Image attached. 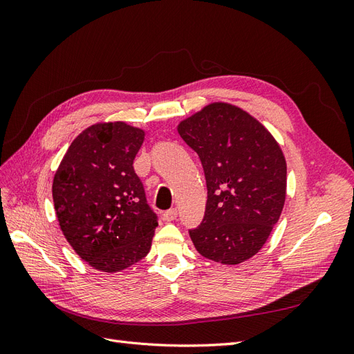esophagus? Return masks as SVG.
<instances>
[{
  "label": "esophagus",
  "instance_id": "1",
  "mask_svg": "<svg viewBox=\"0 0 354 354\" xmlns=\"http://www.w3.org/2000/svg\"><path fill=\"white\" fill-rule=\"evenodd\" d=\"M162 217H164L165 221H173V220H176V218H177V209H176V208H169L168 211H165V212L162 214Z\"/></svg>",
  "mask_w": 354,
  "mask_h": 354
}]
</instances>
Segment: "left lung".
<instances>
[{
    "mask_svg": "<svg viewBox=\"0 0 354 354\" xmlns=\"http://www.w3.org/2000/svg\"><path fill=\"white\" fill-rule=\"evenodd\" d=\"M181 138L198 153L207 180L203 218L189 234L201 255L239 264L261 250L281 217L286 162L267 128L229 103H211L181 121Z\"/></svg>",
    "mask_w": 354,
    "mask_h": 354,
    "instance_id": "obj_1",
    "label": "left lung"
}]
</instances>
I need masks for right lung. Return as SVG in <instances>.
Returning a JSON list of instances; mask_svg holds the SVG:
<instances>
[{
	"label": "right lung",
	"instance_id": "add662e5",
	"mask_svg": "<svg viewBox=\"0 0 354 354\" xmlns=\"http://www.w3.org/2000/svg\"><path fill=\"white\" fill-rule=\"evenodd\" d=\"M143 140L125 122L94 124L71 143L53 180L60 229L97 270L121 272L151 250L158 216L133 167Z\"/></svg>",
	"mask_w": 354,
	"mask_h": 354
}]
</instances>
